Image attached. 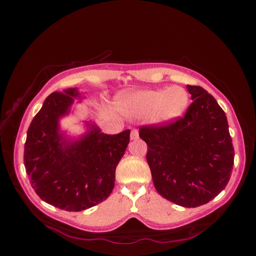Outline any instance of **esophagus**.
<instances>
[{"label": "esophagus", "instance_id": "34e87169", "mask_svg": "<svg viewBox=\"0 0 256 256\" xmlns=\"http://www.w3.org/2000/svg\"><path fill=\"white\" fill-rule=\"evenodd\" d=\"M138 130L133 128L131 131V140H138Z\"/></svg>", "mask_w": 256, "mask_h": 256}]
</instances>
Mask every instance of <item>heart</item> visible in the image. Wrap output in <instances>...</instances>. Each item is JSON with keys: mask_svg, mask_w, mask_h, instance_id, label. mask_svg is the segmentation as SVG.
Wrapping results in <instances>:
<instances>
[{"mask_svg": "<svg viewBox=\"0 0 256 256\" xmlns=\"http://www.w3.org/2000/svg\"><path fill=\"white\" fill-rule=\"evenodd\" d=\"M188 104V94L183 88L172 86L157 90H142L128 94L120 100L124 112L133 116L151 114L156 123H168L178 118Z\"/></svg>", "mask_w": 256, "mask_h": 256, "instance_id": "obj_1", "label": "heart"}]
</instances>
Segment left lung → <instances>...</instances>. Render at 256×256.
Wrapping results in <instances>:
<instances>
[{
  "mask_svg": "<svg viewBox=\"0 0 256 256\" xmlns=\"http://www.w3.org/2000/svg\"><path fill=\"white\" fill-rule=\"evenodd\" d=\"M193 102L168 123L142 125L146 162L162 198L185 208L206 204L226 188L234 166L227 118L211 94L188 86Z\"/></svg>",
  "mask_w": 256,
  "mask_h": 256,
  "instance_id": "left-lung-1",
  "label": "left lung"
}]
</instances>
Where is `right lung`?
<instances>
[{
	"mask_svg": "<svg viewBox=\"0 0 256 256\" xmlns=\"http://www.w3.org/2000/svg\"><path fill=\"white\" fill-rule=\"evenodd\" d=\"M76 88L52 92L30 123L24 164L30 184L48 204L82 211L110 196L115 170L130 142V130L104 134L92 126L80 140L66 144L58 133V118L66 115Z\"/></svg>",
	"mask_w": 256,
	"mask_h": 256,
	"instance_id": "1",
	"label": "right lung"
}]
</instances>
